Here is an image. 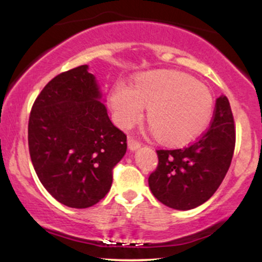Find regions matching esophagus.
Returning <instances> with one entry per match:
<instances>
[{
    "instance_id": "34e87169",
    "label": "esophagus",
    "mask_w": 262,
    "mask_h": 262,
    "mask_svg": "<svg viewBox=\"0 0 262 262\" xmlns=\"http://www.w3.org/2000/svg\"><path fill=\"white\" fill-rule=\"evenodd\" d=\"M141 146V143L138 139H135L134 137L128 138V148L130 150H137Z\"/></svg>"
}]
</instances>
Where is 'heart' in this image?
I'll use <instances>...</instances> for the list:
<instances>
[{
  "label": "heart",
  "mask_w": 262,
  "mask_h": 262,
  "mask_svg": "<svg viewBox=\"0 0 262 262\" xmlns=\"http://www.w3.org/2000/svg\"><path fill=\"white\" fill-rule=\"evenodd\" d=\"M110 107L117 125L129 129L143 118L159 140L185 145L206 129L214 101L206 86L177 71H152L134 81L133 87L118 81L110 91Z\"/></svg>",
  "instance_id": "obj_1"
}]
</instances>
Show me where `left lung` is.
<instances>
[{
	"mask_svg": "<svg viewBox=\"0 0 262 262\" xmlns=\"http://www.w3.org/2000/svg\"><path fill=\"white\" fill-rule=\"evenodd\" d=\"M235 149V124L229 101H215L208 129L181 149H160L149 176L156 200L173 209L196 208L214 194L229 170Z\"/></svg>",
	"mask_w": 262,
	"mask_h": 262,
	"instance_id": "obj_1",
	"label": "left lung"
}]
</instances>
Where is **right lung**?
<instances>
[{
	"label": "right lung",
	"instance_id": "add662e5",
	"mask_svg": "<svg viewBox=\"0 0 262 262\" xmlns=\"http://www.w3.org/2000/svg\"><path fill=\"white\" fill-rule=\"evenodd\" d=\"M81 65L56 75L33 103L29 154L41 185L60 203L87 208L103 198L127 135L111 122L95 76Z\"/></svg>",
	"mask_w": 262,
	"mask_h": 262
}]
</instances>
